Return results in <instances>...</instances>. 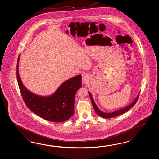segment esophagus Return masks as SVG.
Instances as JSON below:
<instances>
[{
	"instance_id": "34e87169",
	"label": "esophagus",
	"mask_w": 159,
	"mask_h": 159,
	"mask_svg": "<svg viewBox=\"0 0 159 159\" xmlns=\"http://www.w3.org/2000/svg\"><path fill=\"white\" fill-rule=\"evenodd\" d=\"M83 78H85V77H86V75H85V74H83Z\"/></svg>"
}]
</instances>
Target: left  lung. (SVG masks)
Masks as SVG:
<instances>
[{
    "label": "left lung",
    "instance_id": "left-lung-1",
    "mask_svg": "<svg viewBox=\"0 0 159 159\" xmlns=\"http://www.w3.org/2000/svg\"><path fill=\"white\" fill-rule=\"evenodd\" d=\"M89 95L90 98H91V100L93 108H94V110L95 111L96 113L100 116L102 117L103 118H106V119H108V118H112V117H114L118 116H119L120 115H122V114H123L125 112H126L128 110H130L133 106H134L135 105V104L137 102L138 98L139 97V94L138 96H137V98L135 99L134 101L132 102L131 104H130L129 106L125 107L124 108L117 110V111H116L113 112H111V113H105V112H103L101 111L100 110H99L98 107L96 105L95 102L93 99L92 98V95H91L90 92H89Z\"/></svg>",
    "mask_w": 159,
    "mask_h": 159
}]
</instances>
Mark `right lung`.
Segmentation results:
<instances>
[{
	"label": "right lung",
	"mask_w": 159,
	"mask_h": 159,
	"mask_svg": "<svg viewBox=\"0 0 159 159\" xmlns=\"http://www.w3.org/2000/svg\"><path fill=\"white\" fill-rule=\"evenodd\" d=\"M19 57L17 61V80L26 106L32 112L48 121L60 123L70 119L74 112L76 92L81 88V75L64 81L52 95H36L29 91L21 82L18 71Z\"/></svg>",
	"instance_id": "1"
}]
</instances>
